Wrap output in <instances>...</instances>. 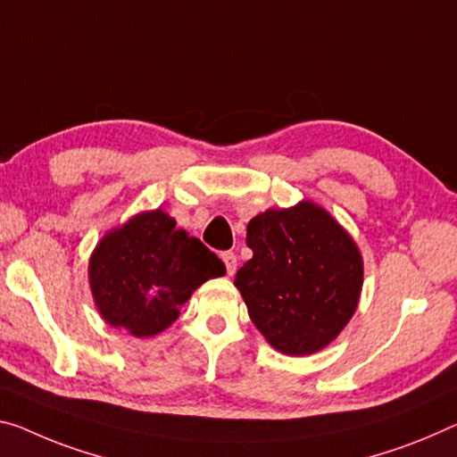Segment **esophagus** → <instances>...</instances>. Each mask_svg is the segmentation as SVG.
<instances>
[{"label": "esophagus", "mask_w": 457, "mask_h": 457, "mask_svg": "<svg viewBox=\"0 0 457 457\" xmlns=\"http://www.w3.org/2000/svg\"><path fill=\"white\" fill-rule=\"evenodd\" d=\"M220 257H222L224 265H227V273H228V276H233L235 270H237V255L233 251H224Z\"/></svg>", "instance_id": "obj_1"}]
</instances>
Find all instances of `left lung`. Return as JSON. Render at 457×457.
Masks as SVG:
<instances>
[{
	"instance_id": "8db88e82",
	"label": "left lung",
	"mask_w": 457,
	"mask_h": 457,
	"mask_svg": "<svg viewBox=\"0 0 457 457\" xmlns=\"http://www.w3.org/2000/svg\"><path fill=\"white\" fill-rule=\"evenodd\" d=\"M247 247L253 257L235 286L259 333L286 355L327 347L353 317L363 284L360 249L347 230L304 200L251 219Z\"/></svg>"
}]
</instances>
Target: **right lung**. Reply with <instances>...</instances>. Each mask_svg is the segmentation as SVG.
<instances>
[{
    "label": "right lung",
    "mask_w": 457,
    "mask_h": 457,
    "mask_svg": "<svg viewBox=\"0 0 457 457\" xmlns=\"http://www.w3.org/2000/svg\"><path fill=\"white\" fill-rule=\"evenodd\" d=\"M227 268L200 238L175 228L163 210L140 212L97 243L89 286L104 320L135 337L165 331L181 306Z\"/></svg>",
    "instance_id": "add662e5"
}]
</instances>
